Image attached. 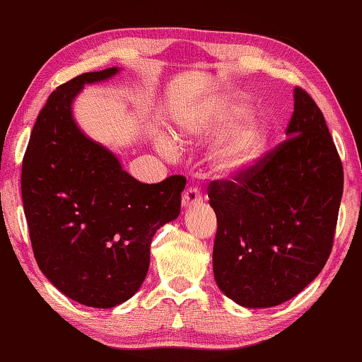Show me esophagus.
I'll list each match as a JSON object with an SVG mask.
<instances>
[{
    "label": "esophagus",
    "mask_w": 362,
    "mask_h": 362,
    "mask_svg": "<svg viewBox=\"0 0 362 362\" xmlns=\"http://www.w3.org/2000/svg\"><path fill=\"white\" fill-rule=\"evenodd\" d=\"M202 200H203V198H202L200 190H198V188H195V187H190V188H187L185 192H183V195H182V206H185V208L195 206Z\"/></svg>",
    "instance_id": "34e87169"
}]
</instances>
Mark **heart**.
<instances>
[{
	"instance_id": "1",
	"label": "heart",
	"mask_w": 362,
	"mask_h": 362,
	"mask_svg": "<svg viewBox=\"0 0 362 362\" xmlns=\"http://www.w3.org/2000/svg\"><path fill=\"white\" fill-rule=\"evenodd\" d=\"M203 134L218 139L210 154L213 174L221 179L246 175L261 159L271 141V124L239 96L213 103L198 118ZM162 151L169 152L164 146Z\"/></svg>"
}]
</instances>
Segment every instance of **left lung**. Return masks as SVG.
<instances>
[{
	"instance_id": "left-lung-1",
	"label": "left lung",
	"mask_w": 362,
	"mask_h": 362,
	"mask_svg": "<svg viewBox=\"0 0 362 362\" xmlns=\"http://www.w3.org/2000/svg\"><path fill=\"white\" fill-rule=\"evenodd\" d=\"M287 139L246 175L208 187L218 230L213 274L246 308L287 302L315 281L333 247L343 164L323 113L295 86Z\"/></svg>"
}]
</instances>
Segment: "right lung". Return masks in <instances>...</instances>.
I'll list each match as a JSON object with an SVG mask.
<instances>
[{
	"label": "right lung",
	"instance_id": "obj_1",
	"mask_svg": "<svg viewBox=\"0 0 362 362\" xmlns=\"http://www.w3.org/2000/svg\"><path fill=\"white\" fill-rule=\"evenodd\" d=\"M118 72L81 74L52 91L23 159V206L37 266L64 295L93 308L116 307L139 290L152 238L180 215L187 183L182 175L141 183L75 123L72 103L83 85Z\"/></svg>",
	"mask_w": 362,
	"mask_h": 362
}]
</instances>
